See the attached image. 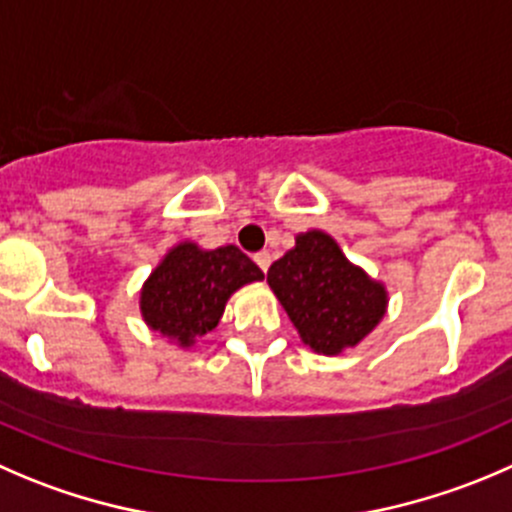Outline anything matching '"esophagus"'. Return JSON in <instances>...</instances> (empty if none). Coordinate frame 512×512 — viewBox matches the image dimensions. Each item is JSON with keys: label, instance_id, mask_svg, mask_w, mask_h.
Segmentation results:
<instances>
[{"label": "esophagus", "instance_id": "esophagus-1", "mask_svg": "<svg viewBox=\"0 0 512 512\" xmlns=\"http://www.w3.org/2000/svg\"><path fill=\"white\" fill-rule=\"evenodd\" d=\"M255 262H257V267H260L262 272H267V267H270V262H272V255H270V252H267V250L257 252Z\"/></svg>", "mask_w": 512, "mask_h": 512}]
</instances>
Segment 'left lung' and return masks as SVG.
Segmentation results:
<instances>
[{"label": "left lung", "instance_id": "1", "mask_svg": "<svg viewBox=\"0 0 512 512\" xmlns=\"http://www.w3.org/2000/svg\"><path fill=\"white\" fill-rule=\"evenodd\" d=\"M267 282L302 342L322 355L355 347L382 320L388 292L352 265L325 232L297 235L295 247L272 262Z\"/></svg>", "mask_w": 512, "mask_h": 512}]
</instances>
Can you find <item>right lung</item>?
<instances>
[{"label":"right lung","mask_w":512,"mask_h":512,"mask_svg":"<svg viewBox=\"0 0 512 512\" xmlns=\"http://www.w3.org/2000/svg\"><path fill=\"white\" fill-rule=\"evenodd\" d=\"M262 277L240 247L200 250L195 242H182L167 252L142 287V317L155 332L190 347L215 330L232 292Z\"/></svg>","instance_id":"obj_1"}]
</instances>
